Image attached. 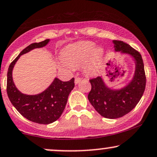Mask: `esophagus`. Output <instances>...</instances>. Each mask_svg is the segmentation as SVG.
<instances>
[{
	"instance_id": "1",
	"label": "esophagus",
	"mask_w": 157,
	"mask_h": 157,
	"mask_svg": "<svg viewBox=\"0 0 157 157\" xmlns=\"http://www.w3.org/2000/svg\"><path fill=\"white\" fill-rule=\"evenodd\" d=\"M81 80H82V79H81L80 77H75V85L78 84L79 82H80V81H81Z\"/></svg>"
}]
</instances>
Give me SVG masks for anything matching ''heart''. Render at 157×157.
Wrapping results in <instances>:
<instances>
[{
    "mask_svg": "<svg viewBox=\"0 0 157 157\" xmlns=\"http://www.w3.org/2000/svg\"><path fill=\"white\" fill-rule=\"evenodd\" d=\"M104 56L101 47H96L92 41H82L67 47L62 53V59L72 67L84 63V70L90 75H96L102 67Z\"/></svg>",
    "mask_w": 157,
    "mask_h": 157,
    "instance_id": "b5f03b06",
    "label": "heart"
}]
</instances>
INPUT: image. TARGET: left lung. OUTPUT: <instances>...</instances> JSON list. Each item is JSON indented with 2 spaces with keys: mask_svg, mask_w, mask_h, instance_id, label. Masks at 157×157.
<instances>
[{
  "mask_svg": "<svg viewBox=\"0 0 157 157\" xmlns=\"http://www.w3.org/2000/svg\"><path fill=\"white\" fill-rule=\"evenodd\" d=\"M115 52L128 55L135 62V72L128 83L113 88L105 83L102 76L90 80L91 90L88 99L101 116L110 119L121 118L135 107L144 93L146 83L144 64L140 52L122 41H113Z\"/></svg>",
  "mask_w": 157,
  "mask_h": 157,
  "instance_id": "obj_1",
  "label": "left lung"
}]
</instances>
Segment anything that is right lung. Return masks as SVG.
<instances>
[{"label": "right lung", "mask_w": 157, "mask_h": 157, "mask_svg": "<svg viewBox=\"0 0 157 157\" xmlns=\"http://www.w3.org/2000/svg\"><path fill=\"white\" fill-rule=\"evenodd\" d=\"M50 41L46 39L25 48L11 63L7 73L6 91L13 106L28 120L41 124H51L60 118L65 109L69 94L75 87V79L63 82L56 77L44 91L35 95H28L20 92L15 86L12 71L20 56L34 49L44 48Z\"/></svg>", "instance_id": "obj_1"}]
</instances>
